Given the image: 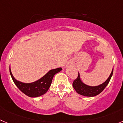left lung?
I'll list each match as a JSON object with an SVG mask.
<instances>
[{
  "label": "left lung",
  "instance_id": "obj_1",
  "mask_svg": "<svg viewBox=\"0 0 123 123\" xmlns=\"http://www.w3.org/2000/svg\"><path fill=\"white\" fill-rule=\"evenodd\" d=\"M113 69H112L111 75L105 82L97 86H90L84 84L80 80V74L78 72V77L73 81L72 86L76 92L81 95L86 96V97H94V96L97 95L99 93H101L105 89V87L107 86L109 82L110 81L111 77H112V74H113Z\"/></svg>",
  "mask_w": 123,
  "mask_h": 123
}]
</instances>
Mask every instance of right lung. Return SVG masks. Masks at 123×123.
Returning a JSON list of instances; mask_svg holds the SVG:
<instances>
[{
  "label": "right lung",
  "mask_w": 123,
  "mask_h": 123,
  "mask_svg": "<svg viewBox=\"0 0 123 123\" xmlns=\"http://www.w3.org/2000/svg\"><path fill=\"white\" fill-rule=\"evenodd\" d=\"M62 69L61 68H59L51 70L40 79L31 83H25L16 80L11 73L10 68V72L15 85L23 93L30 97H37L45 94L47 92L51 86L54 76L60 72Z\"/></svg>",
  "instance_id": "add662e5"
}]
</instances>
